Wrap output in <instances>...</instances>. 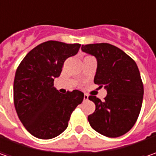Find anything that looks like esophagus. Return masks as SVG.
I'll return each instance as SVG.
<instances>
[{
    "label": "esophagus",
    "instance_id": "34e87169",
    "mask_svg": "<svg viewBox=\"0 0 156 156\" xmlns=\"http://www.w3.org/2000/svg\"><path fill=\"white\" fill-rule=\"evenodd\" d=\"M83 99H84V101H87V100H88V95H87V94H84Z\"/></svg>",
    "mask_w": 156,
    "mask_h": 156
}]
</instances>
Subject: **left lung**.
<instances>
[{"label": "left lung", "instance_id": "1", "mask_svg": "<svg viewBox=\"0 0 156 156\" xmlns=\"http://www.w3.org/2000/svg\"><path fill=\"white\" fill-rule=\"evenodd\" d=\"M81 50L97 60L94 82L104 86L107 96L101 101L90 95L95 110L87 120L96 132L107 137L122 136L133 128L143 99V83L135 62L125 52L109 43L81 46Z\"/></svg>", "mask_w": 156, "mask_h": 156}]
</instances>
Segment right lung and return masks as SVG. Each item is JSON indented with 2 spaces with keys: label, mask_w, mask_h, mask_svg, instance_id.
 I'll use <instances>...</instances> for the list:
<instances>
[{
  "label": "right lung",
  "mask_w": 156,
  "mask_h": 156,
  "mask_svg": "<svg viewBox=\"0 0 156 156\" xmlns=\"http://www.w3.org/2000/svg\"><path fill=\"white\" fill-rule=\"evenodd\" d=\"M79 43L56 41L36 46L21 61L14 81V103L21 123L39 139H52L68 128L72 112L83 101L79 90L59 93L54 87L64 62L75 55Z\"/></svg>",
  "instance_id": "add662e5"
}]
</instances>
